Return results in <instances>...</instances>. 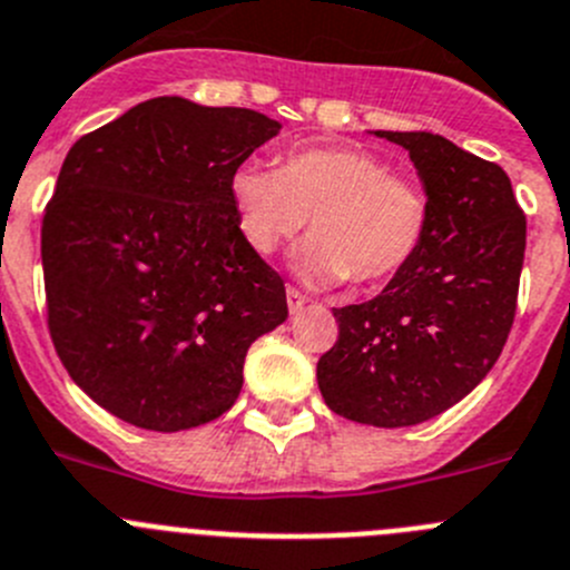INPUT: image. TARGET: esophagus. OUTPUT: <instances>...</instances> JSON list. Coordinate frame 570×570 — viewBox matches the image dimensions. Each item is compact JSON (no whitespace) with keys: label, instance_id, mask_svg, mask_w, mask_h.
Masks as SVG:
<instances>
[{"label":"esophagus","instance_id":"esophagus-1","mask_svg":"<svg viewBox=\"0 0 570 570\" xmlns=\"http://www.w3.org/2000/svg\"><path fill=\"white\" fill-rule=\"evenodd\" d=\"M306 303H309V297L303 295V292H297L295 286H286V306H289L292 315H295V312H301Z\"/></svg>","mask_w":570,"mask_h":570}]
</instances>
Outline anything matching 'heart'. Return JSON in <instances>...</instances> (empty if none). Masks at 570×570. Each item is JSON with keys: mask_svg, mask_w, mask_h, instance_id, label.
Instances as JSON below:
<instances>
[{"mask_svg": "<svg viewBox=\"0 0 570 570\" xmlns=\"http://www.w3.org/2000/svg\"><path fill=\"white\" fill-rule=\"evenodd\" d=\"M230 190L238 230L258 255H273L312 219L315 238L297 249L295 269L317 286L393 278L416 258L430 227L422 185L363 148H301L281 168L247 163Z\"/></svg>", "mask_w": 570, "mask_h": 570, "instance_id": "heart-1", "label": "heart"}]
</instances>
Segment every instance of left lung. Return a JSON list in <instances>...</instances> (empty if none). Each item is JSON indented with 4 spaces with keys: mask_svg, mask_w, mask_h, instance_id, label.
<instances>
[{
    "mask_svg": "<svg viewBox=\"0 0 570 570\" xmlns=\"http://www.w3.org/2000/svg\"><path fill=\"white\" fill-rule=\"evenodd\" d=\"M411 154L430 202L422 249L385 289L334 309L317 363L337 416L411 428L466 396L501 357L518 309L525 216L507 171L430 131H374Z\"/></svg>",
    "mask_w": 570,
    "mask_h": 570,
    "instance_id": "left-lung-1",
    "label": "left lung"
}]
</instances>
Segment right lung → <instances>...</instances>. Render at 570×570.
Masks as SVG:
<instances>
[{"instance_id": "1", "label": "right lung", "mask_w": 570, "mask_h": 570, "mask_svg": "<svg viewBox=\"0 0 570 570\" xmlns=\"http://www.w3.org/2000/svg\"><path fill=\"white\" fill-rule=\"evenodd\" d=\"M278 131L261 111L165 95L69 148L41 225L47 323L67 374L111 416L157 433L219 419L249 345L289 315L230 190Z\"/></svg>"}]
</instances>
